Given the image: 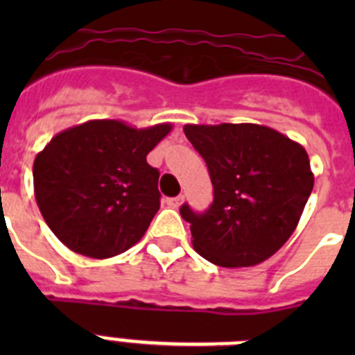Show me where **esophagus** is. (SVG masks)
Masks as SVG:
<instances>
[{
	"label": "esophagus",
	"mask_w": 355,
	"mask_h": 355,
	"mask_svg": "<svg viewBox=\"0 0 355 355\" xmlns=\"http://www.w3.org/2000/svg\"><path fill=\"white\" fill-rule=\"evenodd\" d=\"M183 200H184L183 196L172 197V199H167V206H171V208H180V206L183 205Z\"/></svg>",
	"instance_id": "esophagus-1"
}]
</instances>
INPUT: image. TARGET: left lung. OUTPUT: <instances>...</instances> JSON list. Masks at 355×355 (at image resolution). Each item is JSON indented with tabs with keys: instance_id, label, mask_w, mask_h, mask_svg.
I'll return each instance as SVG.
<instances>
[{
	"instance_id": "1",
	"label": "left lung",
	"mask_w": 355,
	"mask_h": 355,
	"mask_svg": "<svg viewBox=\"0 0 355 355\" xmlns=\"http://www.w3.org/2000/svg\"><path fill=\"white\" fill-rule=\"evenodd\" d=\"M187 139L205 158L213 202L205 213L181 206L193 249L213 265L254 266L293 234L315 175L300 144L259 124H187Z\"/></svg>"
}]
</instances>
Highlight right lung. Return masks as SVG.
Masks as SVG:
<instances>
[{"mask_svg":"<svg viewBox=\"0 0 355 355\" xmlns=\"http://www.w3.org/2000/svg\"><path fill=\"white\" fill-rule=\"evenodd\" d=\"M172 124L133 128L97 119L60 131L33 162L44 220L72 252L106 259L146 234L159 209L158 168L146 156Z\"/></svg>","mask_w":355,"mask_h":355,"instance_id":"1","label":"right lung"}]
</instances>
